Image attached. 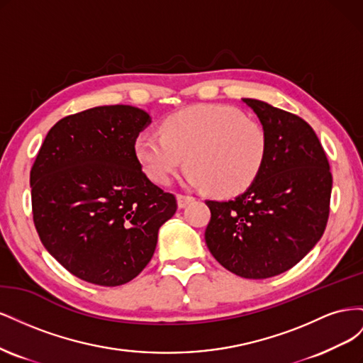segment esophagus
<instances>
[{
    "instance_id": "esophagus-1",
    "label": "esophagus",
    "mask_w": 363,
    "mask_h": 363,
    "mask_svg": "<svg viewBox=\"0 0 363 363\" xmlns=\"http://www.w3.org/2000/svg\"><path fill=\"white\" fill-rule=\"evenodd\" d=\"M194 200H195V199H194V196H191V195H183V194H179V195H177V204H179L180 208L186 207L189 203H192Z\"/></svg>"
}]
</instances>
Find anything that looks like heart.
I'll list each match as a JSON object with an SVG mask.
<instances>
[{
	"instance_id": "heart-1",
	"label": "heart",
	"mask_w": 363,
	"mask_h": 363,
	"mask_svg": "<svg viewBox=\"0 0 363 363\" xmlns=\"http://www.w3.org/2000/svg\"><path fill=\"white\" fill-rule=\"evenodd\" d=\"M162 135L140 133L135 152L148 177L168 184L188 162V182L215 195H236L255 182L268 136L256 119L225 106H192L168 116Z\"/></svg>"
}]
</instances>
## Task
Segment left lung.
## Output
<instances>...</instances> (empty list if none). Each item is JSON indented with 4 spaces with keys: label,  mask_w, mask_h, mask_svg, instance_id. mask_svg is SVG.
Wrapping results in <instances>:
<instances>
[{
    "label": "left lung",
    "mask_w": 363,
    "mask_h": 363,
    "mask_svg": "<svg viewBox=\"0 0 363 363\" xmlns=\"http://www.w3.org/2000/svg\"><path fill=\"white\" fill-rule=\"evenodd\" d=\"M268 136L265 162L248 189L228 201L207 200L208 251L230 272L268 279L296 265L321 239L330 212L332 172L304 119L242 98Z\"/></svg>",
    "instance_id": "left-lung-1"
}]
</instances>
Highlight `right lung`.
<instances>
[{
  "label": "right lung",
  "instance_id": "add662e5",
  "mask_svg": "<svg viewBox=\"0 0 363 363\" xmlns=\"http://www.w3.org/2000/svg\"><path fill=\"white\" fill-rule=\"evenodd\" d=\"M150 124L133 106L87 108L60 119L38 152L33 221L50 255L84 281L133 280L177 211L175 196L151 183L136 157L135 140Z\"/></svg>",
  "mask_w": 363,
  "mask_h": 363
}]
</instances>
